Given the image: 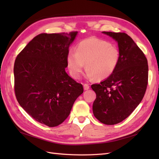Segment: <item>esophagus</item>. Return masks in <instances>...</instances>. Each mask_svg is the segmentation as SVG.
<instances>
[{"label":"esophagus","mask_w":159,"mask_h":159,"mask_svg":"<svg viewBox=\"0 0 159 159\" xmlns=\"http://www.w3.org/2000/svg\"><path fill=\"white\" fill-rule=\"evenodd\" d=\"M83 87H84V89H85V90H88L89 89V85H88V84L85 83L83 85Z\"/></svg>","instance_id":"1"}]
</instances>
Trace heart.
Returning <instances> with one entry per match:
<instances>
[{
    "instance_id": "heart-1",
    "label": "heart",
    "mask_w": 159,
    "mask_h": 159,
    "mask_svg": "<svg viewBox=\"0 0 159 159\" xmlns=\"http://www.w3.org/2000/svg\"><path fill=\"white\" fill-rule=\"evenodd\" d=\"M118 47L105 40L89 38L78 43L76 51L70 50L66 57L67 67L74 79H79L85 67L88 79L98 80L109 77L120 61Z\"/></svg>"
}]
</instances>
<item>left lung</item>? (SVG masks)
<instances>
[{"label": "left lung", "mask_w": 159, "mask_h": 159, "mask_svg": "<svg viewBox=\"0 0 159 159\" xmlns=\"http://www.w3.org/2000/svg\"><path fill=\"white\" fill-rule=\"evenodd\" d=\"M103 33L117 42L120 58L109 77L92 85L96 93L93 113L100 122L114 125L129 116L142 100L148 83V65L142 50L126 33Z\"/></svg>", "instance_id": "8db88e82"}]
</instances>
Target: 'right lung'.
I'll return each mask as SVG.
<instances>
[{"instance_id": "right-lung-1", "label": "right lung", "mask_w": 159, "mask_h": 159, "mask_svg": "<svg viewBox=\"0 0 159 159\" xmlns=\"http://www.w3.org/2000/svg\"><path fill=\"white\" fill-rule=\"evenodd\" d=\"M77 33L39 34L15 61L17 100L30 116L49 127L63 123L74 102L83 93L82 84L65 71L69 47Z\"/></svg>"}]
</instances>
